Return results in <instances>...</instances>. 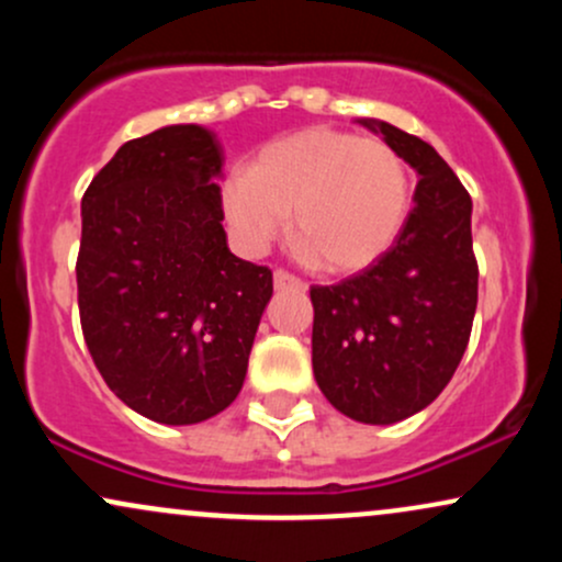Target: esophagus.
Segmentation results:
<instances>
[{"label": "esophagus", "instance_id": "esophagus-1", "mask_svg": "<svg viewBox=\"0 0 562 562\" xmlns=\"http://www.w3.org/2000/svg\"><path fill=\"white\" fill-rule=\"evenodd\" d=\"M274 288L277 290H285V288L303 290L306 288V282H303L301 277H295L293 272H288V269H274Z\"/></svg>", "mask_w": 562, "mask_h": 562}]
</instances>
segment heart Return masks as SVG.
<instances>
[{
    "label": "heart",
    "mask_w": 562,
    "mask_h": 562,
    "mask_svg": "<svg viewBox=\"0 0 562 562\" xmlns=\"http://www.w3.org/2000/svg\"><path fill=\"white\" fill-rule=\"evenodd\" d=\"M409 203V171L391 145L325 126L269 142L250 171H232L222 187L224 216L248 254H261L293 214L295 240L327 272L378 261Z\"/></svg>",
    "instance_id": "obj_1"
}]
</instances>
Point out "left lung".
Listing matches in <instances>:
<instances>
[{
  "label": "left lung",
  "mask_w": 562,
  "mask_h": 562,
  "mask_svg": "<svg viewBox=\"0 0 562 562\" xmlns=\"http://www.w3.org/2000/svg\"><path fill=\"white\" fill-rule=\"evenodd\" d=\"M362 124L417 171L415 205L378 261L308 290L312 364L335 409L391 425L434 402L468 348L479 303L473 200L428 142L385 121Z\"/></svg>",
  "instance_id": "left-lung-1"
}]
</instances>
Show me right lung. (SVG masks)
Segmentation results:
<instances>
[{
  "instance_id": "right-lung-1",
  "label": "right lung",
  "mask_w": 562,
  "mask_h": 562,
  "mask_svg": "<svg viewBox=\"0 0 562 562\" xmlns=\"http://www.w3.org/2000/svg\"><path fill=\"white\" fill-rule=\"evenodd\" d=\"M222 145L195 124L132 139L81 198L79 317L92 362L147 420L192 425L235 402L272 269L222 227Z\"/></svg>"
}]
</instances>
